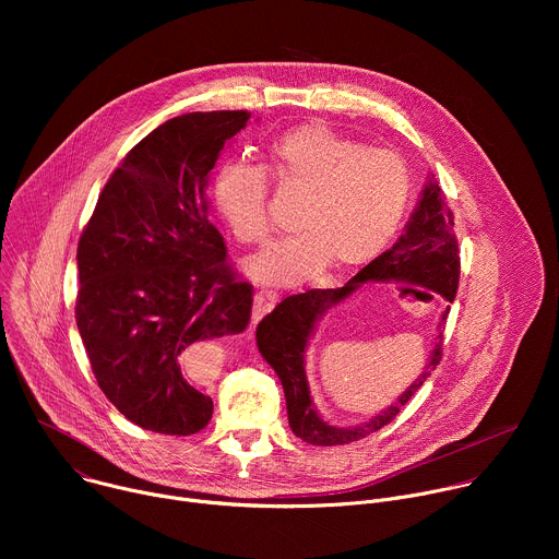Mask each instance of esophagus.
I'll use <instances>...</instances> for the list:
<instances>
[{
  "label": "esophagus",
  "mask_w": 559,
  "mask_h": 559,
  "mask_svg": "<svg viewBox=\"0 0 559 559\" xmlns=\"http://www.w3.org/2000/svg\"><path fill=\"white\" fill-rule=\"evenodd\" d=\"M276 298H278V296H276V292H272V289H259V292L254 294L252 323H259L267 311H272V307L276 305Z\"/></svg>",
  "instance_id": "obj_1"
}]
</instances>
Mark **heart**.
Returning <instances> with one entry per match:
<instances>
[{"label": "heart", "mask_w": 559, "mask_h": 559, "mask_svg": "<svg viewBox=\"0 0 559 559\" xmlns=\"http://www.w3.org/2000/svg\"><path fill=\"white\" fill-rule=\"evenodd\" d=\"M265 173L281 192L305 194L296 214L300 234L248 265L257 281L272 285L328 265L336 272L367 265L391 241L409 199V175L395 152L365 147L323 123H302L274 139L265 170L227 162L216 173V207L246 246H263L272 236Z\"/></svg>", "instance_id": "obj_1"}]
</instances>
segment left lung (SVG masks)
<instances>
[{
	"label": "left lung",
	"mask_w": 559,
	"mask_h": 559,
	"mask_svg": "<svg viewBox=\"0 0 559 559\" xmlns=\"http://www.w3.org/2000/svg\"><path fill=\"white\" fill-rule=\"evenodd\" d=\"M367 281H395L407 283L405 287H427L442 294L449 302H453L460 281V248L453 229V212L442 199V190L436 181H429L427 188L423 190V199L405 234L397 238V243L391 250L382 252L376 261L365 265L345 287L307 289L302 294L287 296L257 328L259 349L283 382L289 427L307 444H349L382 429L401 414V409L412 401V395L431 376V367L436 369V365L442 358L440 332V343L431 354L427 371L397 397L395 405H391L386 412H382L380 416L371 418L365 425H358L354 429H341L328 425L316 414L305 378L307 341L318 318H321L332 305L345 300L352 292L360 287V283ZM447 313L449 311L442 313L440 325H444Z\"/></svg>",
	"instance_id": "1"
}]
</instances>
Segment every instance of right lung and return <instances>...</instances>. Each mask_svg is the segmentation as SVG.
I'll return each instance as SVG.
<instances>
[{"label": "right lung", "instance_id": "right-lung-1", "mask_svg": "<svg viewBox=\"0 0 559 559\" xmlns=\"http://www.w3.org/2000/svg\"><path fill=\"white\" fill-rule=\"evenodd\" d=\"M248 110L175 117L106 181L76 246L74 318L108 401L141 429L192 436L212 418L203 347L250 325L254 287L210 223L207 181Z\"/></svg>", "mask_w": 559, "mask_h": 559}]
</instances>
